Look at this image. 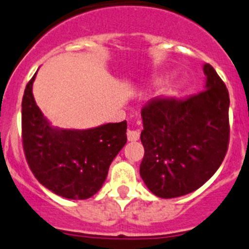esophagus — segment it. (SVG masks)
Returning <instances> with one entry per match:
<instances>
[{
  "label": "esophagus",
  "mask_w": 249,
  "mask_h": 249,
  "mask_svg": "<svg viewBox=\"0 0 249 249\" xmlns=\"http://www.w3.org/2000/svg\"><path fill=\"white\" fill-rule=\"evenodd\" d=\"M126 136H127V140L134 142V141H137L140 139V132L137 131V130H127Z\"/></svg>",
  "instance_id": "1"
}]
</instances>
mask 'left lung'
<instances>
[{"label":"left lung","instance_id":"left-lung-1","mask_svg":"<svg viewBox=\"0 0 249 249\" xmlns=\"http://www.w3.org/2000/svg\"><path fill=\"white\" fill-rule=\"evenodd\" d=\"M206 90L187 99L155 97L142 110L140 175L162 199L189 194L219 169L230 139L229 91L210 64Z\"/></svg>","mask_w":249,"mask_h":249}]
</instances>
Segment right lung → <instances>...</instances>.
<instances>
[{"label":"right lung","instance_id":"obj_1","mask_svg":"<svg viewBox=\"0 0 249 249\" xmlns=\"http://www.w3.org/2000/svg\"><path fill=\"white\" fill-rule=\"evenodd\" d=\"M36 73L21 102L22 148L30 170L59 196L89 199L102 187L110 162L126 143V120L89 130L54 129L32 95Z\"/></svg>","mask_w":249,"mask_h":249}]
</instances>
